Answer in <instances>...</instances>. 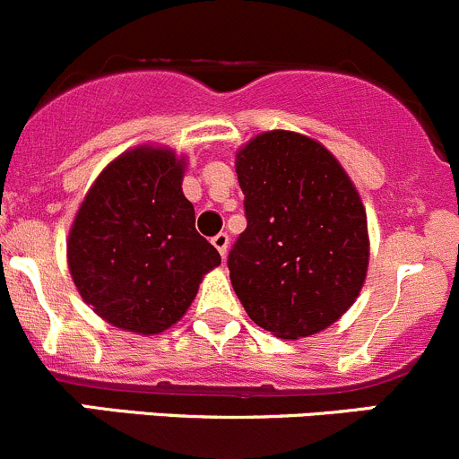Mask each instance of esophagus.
Listing matches in <instances>:
<instances>
[{
    "instance_id": "1",
    "label": "esophagus",
    "mask_w": 459,
    "mask_h": 459,
    "mask_svg": "<svg viewBox=\"0 0 459 459\" xmlns=\"http://www.w3.org/2000/svg\"><path fill=\"white\" fill-rule=\"evenodd\" d=\"M212 243H214V247L219 249L221 256H228V247H230V236L228 231H219V234L212 238Z\"/></svg>"
}]
</instances>
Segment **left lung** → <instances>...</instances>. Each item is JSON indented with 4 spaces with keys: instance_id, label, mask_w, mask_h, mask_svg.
<instances>
[{
    "instance_id": "left-lung-1",
    "label": "left lung",
    "mask_w": 459,
    "mask_h": 459,
    "mask_svg": "<svg viewBox=\"0 0 459 459\" xmlns=\"http://www.w3.org/2000/svg\"><path fill=\"white\" fill-rule=\"evenodd\" d=\"M247 228L231 245L236 297L281 339L310 337L355 303L368 270V228L337 158L292 131L249 140L236 156Z\"/></svg>"
}]
</instances>
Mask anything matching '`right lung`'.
<instances>
[{
	"label": "right lung",
	"instance_id": "1",
	"mask_svg": "<svg viewBox=\"0 0 459 459\" xmlns=\"http://www.w3.org/2000/svg\"><path fill=\"white\" fill-rule=\"evenodd\" d=\"M183 160L140 147L113 160L86 194L69 234L82 299L108 324L140 334L171 328L203 274L221 263L185 198Z\"/></svg>",
	"mask_w": 459,
	"mask_h": 459
}]
</instances>
